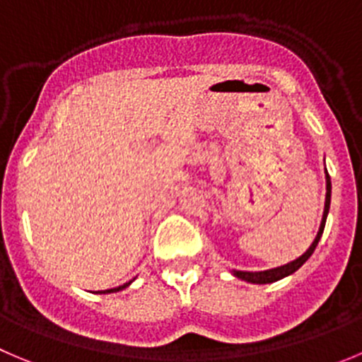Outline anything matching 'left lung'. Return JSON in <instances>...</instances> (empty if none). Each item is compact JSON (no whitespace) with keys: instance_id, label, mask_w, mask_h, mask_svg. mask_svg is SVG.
Here are the masks:
<instances>
[{"instance_id":"1","label":"left lung","mask_w":362,"mask_h":362,"mask_svg":"<svg viewBox=\"0 0 362 362\" xmlns=\"http://www.w3.org/2000/svg\"><path fill=\"white\" fill-rule=\"evenodd\" d=\"M325 181H327V194H325V208H323V216H322V222H320V229H318V235H316L315 242L309 245V249L305 250L304 254H302L300 257H297V259L290 261V263L282 264V267H277V268H270V270H263V272H243V270H233V275L238 279H242V281H247L250 282V284H270V282H275V281H281V279L288 277V275L295 274V272L298 270V268L302 267V264L305 263V261L311 257V254L315 252L316 245H318L320 238H322L323 235V229H325V220H327V215H329V208H330V177L329 174H327L325 170Z\"/></svg>"}]
</instances>
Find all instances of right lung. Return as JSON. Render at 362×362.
I'll list each match as a JSON object with an SVG mask.
<instances>
[{
    "instance_id": "right-lung-1",
    "label": "right lung",
    "mask_w": 362,
    "mask_h": 362,
    "mask_svg": "<svg viewBox=\"0 0 362 362\" xmlns=\"http://www.w3.org/2000/svg\"><path fill=\"white\" fill-rule=\"evenodd\" d=\"M133 281H135V279H133ZM133 281H129V282H126V284H122V286H119V288H112V290H105V291H98V293H115V291H120V290H124V288H127L129 286V284H132Z\"/></svg>"
}]
</instances>
